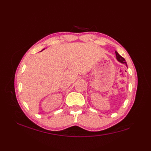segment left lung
Here are the masks:
<instances>
[{
  "mask_svg": "<svg viewBox=\"0 0 151 151\" xmlns=\"http://www.w3.org/2000/svg\"><path fill=\"white\" fill-rule=\"evenodd\" d=\"M115 55H116V58L118 60V62H121V63H124L125 65L127 66V63L126 62V61H125L124 58H123L121 55H119V54H118V52H117V51H115Z\"/></svg>",
  "mask_w": 151,
  "mask_h": 151,
  "instance_id": "1",
  "label": "left lung"
}]
</instances>
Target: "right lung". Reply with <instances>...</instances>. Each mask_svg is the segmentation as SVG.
<instances>
[{
	"instance_id": "1",
	"label": "right lung",
	"mask_w": 151,
	"mask_h": 151,
	"mask_svg": "<svg viewBox=\"0 0 151 151\" xmlns=\"http://www.w3.org/2000/svg\"><path fill=\"white\" fill-rule=\"evenodd\" d=\"M44 49H43V50H44ZM42 50H41V51H42Z\"/></svg>"
}]
</instances>
